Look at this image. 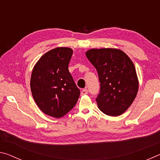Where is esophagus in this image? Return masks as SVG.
<instances>
[{
	"instance_id": "esophagus-1",
	"label": "esophagus",
	"mask_w": 160,
	"mask_h": 160,
	"mask_svg": "<svg viewBox=\"0 0 160 160\" xmlns=\"http://www.w3.org/2000/svg\"><path fill=\"white\" fill-rule=\"evenodd\" d=\"M88 93V91L87 89H83V90L81 91V95H85V94H87Z\"/></svg>"
}]
</instances>
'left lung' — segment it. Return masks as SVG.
<instances>
[{
	"instance_id": "left-lung-1",
	"label": "left lung",
	"mask_w": 160,
	"mask_h": 160,
	"mask_svg": "<svg viewBox=\"0 0 160 160\" xmlns=\"http://www.w3.org/2000/svg\"><path fill=\"white\" fill-rule=\"evenodd\" d=\"M86 56L95 67L100 82L96 101L108 116H118L131 107L138 91V79L131 59L118 48H92Z\"/></svg>"
}]
</instances>
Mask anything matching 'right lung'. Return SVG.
<instances>
[{
  "instance_id": "obj_1",
  "label": "right lung",
  "mask_w": 160,
  "mask_h": 160,
  "mask_svg": "<svg viewBox=\"0 0 160 160\" xmlns=\"http://www.w3.org/2000/svg\"><path fill=\"white\" fill-rule=\"evenodd\" d=\"M72 52L68 47L48 51L34 65L31 75V92L38 107L56 118L74 107L80 94L68 70Z\"/></svg>"
}]
</instances>
